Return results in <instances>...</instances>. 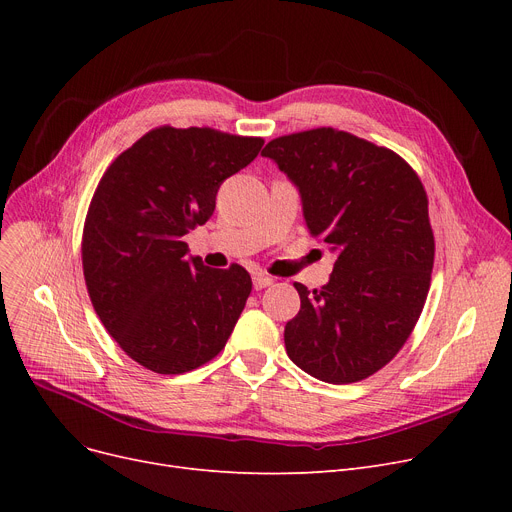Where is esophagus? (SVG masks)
<instances>
[{
  "instance_id": "1",
  "label": "esophagus",
  "mask_w": 512,
  "mask_h": 512,
  "mask_svg": "<svg viewBox=\"0 0 512 512\" xmlns=\"http://www.w3.org/2000/svg\"><path fill=\"white\" fill-rule=\"evenodd\" d=\"M272 284H274V278H272V276H267V274H255V276H253V286H255V290L267 288V286H272Z\"/></svg>"
}]
</instances>
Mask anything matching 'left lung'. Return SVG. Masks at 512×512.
Here are the masks:
<instances>
[{
	"label": "left lung",
	"instance_id": "obj_1",
	"mask_svg": "<svg viewBox=\"0 0 512 512\" xmlns=\"http://www.w3.org/2000/svg\"><path fill=\"white\" fill-rule=\"evenodd\" d=\"M261 155L301 193L307 228L336 251L326 286L299 290L284 328L286 353L328 384L361 382L405 346L423 311L436 242L427 193L398 153L351 132L286 134Z\"/></svg>",
	"mask_w": 512,
	"mask_h": 512
}]
</instances>
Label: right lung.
Masks as SVG:
<instances>
[{
	"label": "right lung",
	"instance_id": "right-lung-1",
	"mask_svg": "<svg viewBox=\"0 0 512 512\" xmlns=\"http://www.w3.org/2000/svg\"><path fill=\"white\" fill-rule=\"evenodd\" d=\"M261 137L159 126L101 176L83 228L95 313L122 351L164 375L193 371L226 346L253 282L188 257L184 236L215 209L220 184L247 168Z\"/></svg>",
	"mask_w": 512,
	"mask_h": 512
}]
</instances>
